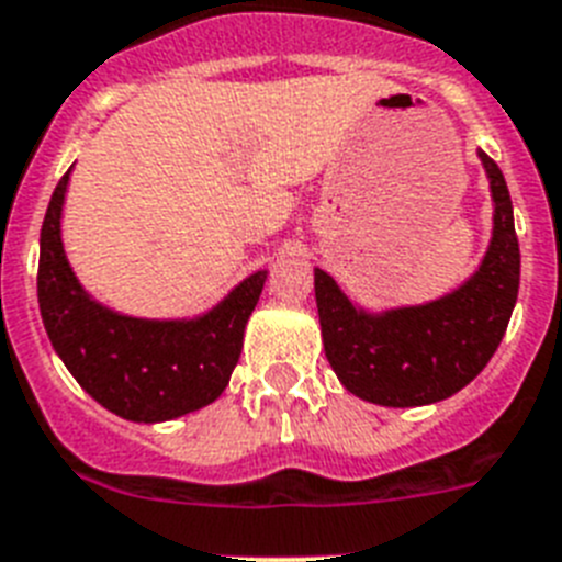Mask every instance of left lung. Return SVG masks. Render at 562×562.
Returning <instances> with one entry per match:
<instances>
[{"instance_id": "left-lung-1", "label": "left lung", "mask_w": 562, "mask_h": 562, "mask_svg": "<svg viewBox=\"0 0 562 562\" xmlns=\"http://www.w3.org/2000/svg\"><path fill=\"white\" fill-rule=\"evenodd\" d=\"M494 200L483 262L451 294L423 305L366 311L314 268L325 357L351 394L389 408L440 403L474 380L497 351L520 289V245L503 171L480 150Z\"/></svg>"}]
</instances>
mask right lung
Segmentation results:
<instances>
[{"label": "right lung", "instance_id": "add662e5", "mask_svg": "<svg viewBox=\"0 0 562 562\" xmlns=\"http://www.w3.org/2000/svg\"><path fill=\"white\" fill-rule=\"evenodd\" d=\"M70 171L48 202L36 294L45 331L65 369L99 405L134 423H165L214 403L243 351V334L268 271L245 277L223 303L193 319L128 317L79 285L63 248Z\"/></svg>", "mask_w": 562, "mask_h": 562}]
</instances>
